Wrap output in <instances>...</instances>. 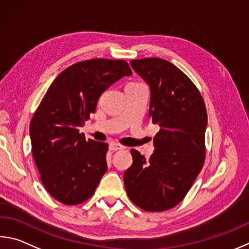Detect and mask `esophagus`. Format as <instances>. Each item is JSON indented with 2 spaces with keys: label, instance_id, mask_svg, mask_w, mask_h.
Instances as JSON below:
<instances>
[{
  "label": "esophagus",
  "instance_id": "1",
  "mask_svg": "<svg viewBox=\"0 0 249 249\" xmlns=\"http://www.w3.org/2000/svg\"><path fill=\"white\" fill-rule=\"evenodd\" d=\"M109 148H110V150H113V151L122 150V149H124V147L122 146V144L116 143V142H111V143L109 144Z\"/></svg>",
  "mask_w": 249,
  "mask_h": 249
}]
</instances>
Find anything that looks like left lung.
<instances>
[{
    "mask_svg": "<svg viewBox=\"0 0 249 249\" xmlns=\"http://www.w3.org/2000/svg\"><path fill=\"white\" fill-rule=\"evenodd\" d=\"M130 66L150 88L149 116L160 130L150 159L130 151L125 189L144 211L169 210L186 196L205 163L206 106L193 81L172 63L148 57L130 61Z\"/></svg>",
    "mask_w": 249,
    "mask_h": 249,
    "instance_id": "1",
    "label": "left lung"
}]
</instances>
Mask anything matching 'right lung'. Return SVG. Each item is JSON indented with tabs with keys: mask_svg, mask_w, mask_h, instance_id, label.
I'll return each mask as SVG.
<instances>
[{
	"mask_svg": "<svg viewBox=\"0 0 249 249\" xmlns=\"http://www.w3.org/2000/svg\"><path fill=\"white\" fill-rule=\"evenodd\" d=\"M127 62L97 58L76 63L54 79L35 112L31 152L48 193L64 205L89 199L107 170V143L86 139L79 128L101 94L124 76Z\"/></svg>",
	"mask_w": 249,
	"mask_h": 249,
	"instance_id": "add662e5",
	"label": "right lung"
}]
</instances>
